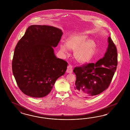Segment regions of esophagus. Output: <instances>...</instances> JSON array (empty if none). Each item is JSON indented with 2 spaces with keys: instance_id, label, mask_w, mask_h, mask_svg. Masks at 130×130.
<instances>
[{
  "instance_id": "esophagus-1",
  "label": "esophagus",
  "mask_w": 130,
  "mask_h": 130,
  "mask_svg": "<svg viewBox=\"0 0 130 130\" xmlns=\"http://www.w3.org/2000/svg\"><path fill=\"white\" fill-rule=\"evenodd\" d=\"M67 72L68 73H72L73 72V67L69 64L67 68Z\"/></svg>"
}]
</instances>
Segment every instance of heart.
<instances>
[{"instance_id": "heart-1", "label": "heart", "mask_w": 130, "mask_h": 130, "mask_svg": "<svg viewBox=\"0 0 130 130\" xmlns=\"http://www.w3.org/2000/svg\"><path fill=\"white\" fill-rule=\"evenodd\" d=\"M84 35L75 34L67 38L66 45H60L61 50L67 53L68 49L73 50L74 58L80 63H85L91 59L96 49L95 42L92 39H88Z\"/></svg>"}]
</instances>
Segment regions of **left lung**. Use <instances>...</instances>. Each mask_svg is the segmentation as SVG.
Here are the masks:
<instances>
[{"label":"left lung","mask_w":130,"mask_h":130,"mask_svg":"<svg viewBox=\"0 0 130 130\" xmlns=\"http://www.w3.org/2000/svg\"><path fill=\"white\" fill-rule=\"evenodd\" d=\"M108 46L104 57L95 63H85L75 67L74 89L84 98L94 96L107 89L116 70L117 51L111 37H108Z\"/></svg>","instance_id":"8db88e82"}]
</instances>
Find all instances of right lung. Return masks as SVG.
Listing matches in <instances>:
<instances>
[{"label": "right lung", "instance_id": "add662e5", "mask_svg": "<svg viewBox=\"0 0 130 130\" xmlns=\"http://www.w3.org/2000/svg\"><path fill=\"white\" fill-rule=\"evenodd\" d=\"M62 35L61 30L54 26L32 25L18 42L12 71L19 88L26 95L36 98L47 95L56 80L64 74L68 63L56 58L53 48Z\"/></svg>", "mask_w": 130, "mask_h": 130}]
</instances>
